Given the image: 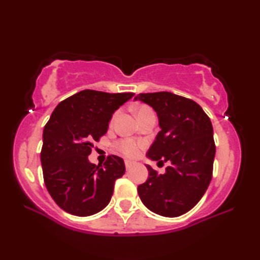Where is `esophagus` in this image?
<instances>
[{"instance_id": "34e87169", "label": "esophagus", "mask_w": 260, "mask_h": 260, "mask_svg": "<svg viewBox=\"0 0 260 260\" xmlns=\"http://www.w3.org/2000/svg\"><path fill=\"white\" fill-rule=\"evenodd\" d=\"M134 165V161H132V160H128V159H126L125 160V166H126V169L127 170H129L132 166Z\"/></svg>"}]
</instances>
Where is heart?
Returning <instances> with one entry per match:
<instances>
[{
  "mask_svg": "<svg viewBox=\"0 0 260 260\" xmlns=\"http://www.w3.org/2000/svg\"><path fill=\"white\" fill-rule=\"evenodd\" d=\"M149 110V108L147 107H140L136 109V114H140L144 111H147ZM143 147V143L140 142V141H135V140H132V139H126V140H122L120 141L119 143H118V149L126 155L127 157H136L140 153L141 149Z\"/></svg>",
  "mask_w": 260,
  "mask_h": 260,
  "instance_id": "obj_1",
  "label": "heart"
}]
</instances>
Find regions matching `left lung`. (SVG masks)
I'll return each instance as SVG.
<instances>
[{
    "label": "left lung",
    "instance_id": "8db88e82",
    "mask_svg": "<svg viewBox=\"0 0 260 260\" xmlns=\"http://www.w3.org/2000/svg\"><path fill=\"white\" fill-rule=\"evenodd\" d=\"M134 101L148 104L158 117L160 131L147 157L171 162L164 174L146 165L149 177L138 187L139 196L153 213L179 217L199 203L212 178V124L196 102L169 91L139 94Z\"/></svg>",
    "mask_w": 260,
    "mask_h": 260
}]
</instances>
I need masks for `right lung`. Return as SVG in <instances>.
Wrapping results in <instances>:
<instances>
[{"instance_id": "add662e5", "label": "right lung", "mask_w": 260, "mask_h": 260, "mask_svg": "<svg viewBox=\"0 0 260 260\" xmlns=\"http://www.w3.org/2000/svg\"><path fill=\"white\" fill-rule=\"evenodd\" d=\"M133 93L81 90L57 105L43 128L41 165L46 187L60 209L78 217L102 211L114 181L125 173L122 158L111 155L104 164L88 159L94 141L108 132L112 114Z\"/></svg>"}]
</instances>
